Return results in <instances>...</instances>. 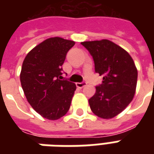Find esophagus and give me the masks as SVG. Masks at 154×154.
Instances as JSON below:
<instances>
[{
    "instance_id": "1",
    "label": "esophagus",
    "mask_w": 154,
    "mask_h": 154,
    "mask_svg": "<svg viewBox=\"0 0 154 154\" xmlns=\"http://www.w3.org/2000/svg\"><path fill=\"white\" fill-rule=\"evenodd\" d=\"M87 82H77L76 83V86H77L78 88H82V87H86L87 86Z\"/></svg>"
}]
</instances>
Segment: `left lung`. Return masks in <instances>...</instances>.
Listing matches in <instances>:
<instances>
[{
  "mask_svg": "<svg viewBox=\"0 0 154 154\" xmlns=\"http://www.w3.org/2000/svg\"><path fill=\"white\" fill-rule=\"evenodd\" d=\"M81 44L89 51L96 72L103 76L102 83L89 99L91 110L102 119H111L128 106L135 94L138 71L124 48L108 39Z\"/></svg>",
  "mask_w": 154,
  "mask_h": 154,
  "instance_id": "obj_1",
  "label": "left lung"
}]
</instances>
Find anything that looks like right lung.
Here are the masks:
<instances>
[{
	"label": "right lung",
	"mask_w": 154,
	"mask_h": 154,
	"mask_svg": "<svg viewBox=\"0 0 154 154\" xmlns=\"http://www.w3.org/2000/svg\"><path fill=\"white\" fill-rule=\"evenodd\" d=\"M75 42L49 38L35 46L22 64L20 82L25 97L41 116L56 120L69 110L76 91L73 82L63 79L66 55Z\"/></svg>",
	"instance_id": "1"
}]
</instances>
